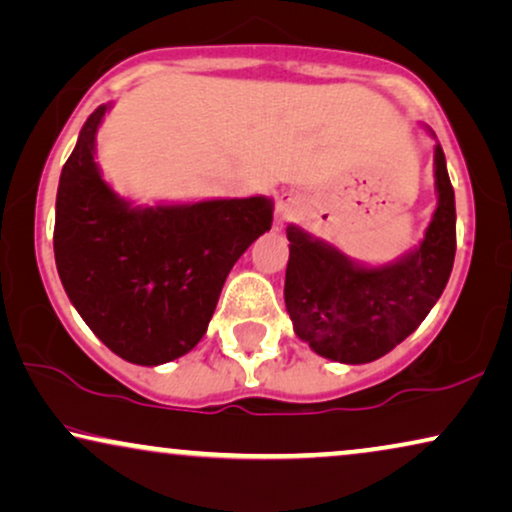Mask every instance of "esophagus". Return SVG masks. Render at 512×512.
<instances>
[{"label":"esophagus","mask_w":512,"mask_h":512,"mask_svg":"<svg viewBox=\"0 0 512 512\" xmlns=\"http://www.w3.org/2000/svg\"><path fill=\"white\" fill-rule=\"evenodd\" d=\"M297 215H299L297 196L283 194L281 199H278V203H276V224H278V227H283V224H288V222L295 220Z\"/></svg>","instance_id":"1"}]
</instances>
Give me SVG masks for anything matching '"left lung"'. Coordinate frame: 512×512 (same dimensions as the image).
<instances>
[{"label":"left lung","mask_w":512,"mask_h":512,"mask_svg":"<svg viewBox=\"0 0 512 512\" xmlns=\"http://www.w3.org/2000/svg\"><path fill=\"white\" fill-rule=\"evenodd\" d=\"M433 170L438 206L424 241L395 262L367 267L302 227H288L285 309L295 335L318 356L372 363L410 337L440 299L456 252L454 189L440 145Z\"/></svg>","instance_id":"8db88e82"}]
</instances>
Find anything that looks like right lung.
<instances>
[{"mask_svg": "<svg viewBox=\"0 0 512 512\" xmlns=\"http://www.w3.org/2000/svg\"><path fill=\"white\" fill-rule=\"evenodd\" d=\"M109 107L86 119L60 173L56 267L72 306L109 351L135 365H163L206 335L231 267L271 229L274 201L133 206L95 163Z\"/></svg>", "mask_w": 512, "mask_h": 512, "instance_id": "add662e5", "label": "right lung"}]
</instances>
